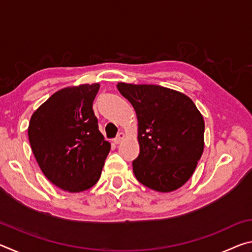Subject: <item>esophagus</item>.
<instances>
[{
    "instance_id": "esophagus-1",
    "label": "esophagus",
    "mask_w": 252,
    "mask_h": 252,
    "mask_svg": "<svg viewBox=\"0 0 252 252\" xmlns=\"http://www.w3.org/2000/svg\"><path fill=\"white\" fill-rule=\"evenodd\" d=\"M125 138H126V134L123 133V132H120V133L118 134L117 138L113 140V142L116 144H119V143H121L123 141V139H125Z\"/></svg>"
}]
</instances>
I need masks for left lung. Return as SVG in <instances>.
<instances>
[{
	"mask_svg": "<svg viewBox=\"0 0 252 252\" xmlns=\"http://www.w3.org/2000/svg\"><path fill=\"white\" fill-rule=\"evenodd\" d=\"M138 119L133 173L143 186L171 192L192 176L204 149V120L183 93L153 84H117Z\"/></svg>",
	"mask_w": 252,
	"mask_h": 252,
	"instance_id": "obj_1",
	"label": "left lung"
}]
</instances>
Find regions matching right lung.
<instances>
[{
  "label": "right lung",
  "instance_id": "add662e5",
  "mask_svg": "<svg viewBox=\"0 0 252 252\" xmlns=\"http://www.w3.org/2000/svg\"><path fill=\"white\" fill-rule=\"evenodd\" d=\"M99 89V83L61 89L34 111L28 127L42 172L53 185L72 193L99 181L111 149L92 109Z\"/></svg>",
  "mask_w": 252,
  "mask_h": 252
}]
</instances>
